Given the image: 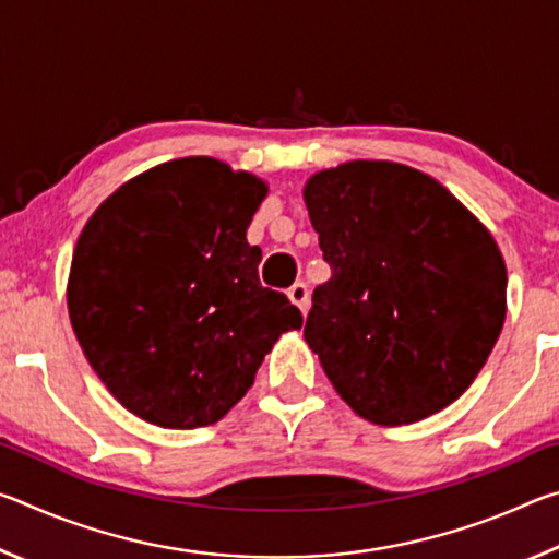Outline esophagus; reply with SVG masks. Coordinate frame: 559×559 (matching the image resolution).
Returning <instances> with one entry per match:
<instances>
[{
  "label": "esophagus",
  "instance_id": "obj_1",
  "mask_svg": "<svg viewBox=\"0 0 559 559\" xmlns=\"http://www.w3.org/2000/svg\"><path fill=\"white\" fill-rule=\"evenodd\" d=\"M288 298H290V302H296V306L300 308V313H306L308 306H310V290H308L306 283H302V281L293 283V286L288 288Z\"/></svg>",
  "mask_w": 559,
  "mask_h": 559
}]
</instances>
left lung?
<instances>
[{
	"label": "left lung",
	"instance_id": "1",
	"mask_svg": "<svg viewBox=\"0 0 559 559\" xmlns=\"http://www.w3.org/2000/svg\"><path fill=\"white\" fill-rule=\"evenodd\" d=\"M302 200L333 271L302 335L335 392L382 427L456 402L506 320L490 231L437 179L396 163L323 169Z\"/></svg>",
	"mask_w": 559,
	"mask_h": 559
}]
</instances>
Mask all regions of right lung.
Instances as JSON below:
<instances>
[{
  "label": "right lung",
  "mask_w": 559,
  "mask_h": 559,
  "mask_svg": "<svg viewBox=\"0 0 559 559\" xmlns=\"http://www.w3.org/2000/svg\"><path fill=\"white\" fill-rule=\"evenodd\" d=\"M266 182L212 157L157 165L103 202L75 243L69 316L110 394L165 429L219 421L302 316L259 281L246 229Z\"/></svg>",
  "instance_id": "1"
}]
</instances>
